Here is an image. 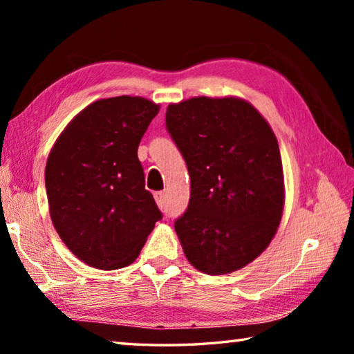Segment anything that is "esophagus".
Listing matches in <instances>:
<instances>
[{
    "instance_id": "1",
    "label": "esophagus",
    "mask_w": 354,
    "mask_h": 354,
    "mask_svg": "<svg viewBox=\"0 0 354 354\" xmlns=\"http://www.w3.org/2000/svg\"><path fill=\"white\" fill-rule=\"evenodd\" d=\"M154 200L158 203V206L162 209L165 206V192H156Z\"/></svg>"
}]
</instances>
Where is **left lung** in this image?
<instances>
[{"mask_svg":"<svg viewBox=\"0 0 354 354\" xmlns=\"http://www.w3.org/2000/svg\"><path fill=\"white\" fill-rule=\"evenodd\" d=\"M165 123L190 175L189 207L175 221L184 254L206 274L236 272L270 245L283 217L277 136L237 97L171 103Z\"/></svg>","mask_w":354,"mask_h":354,"instance_id":"obj_1","label":"left lung"}]
</instances>
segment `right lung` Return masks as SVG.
I'll use <instances>...</instances> for the list:
<instances>
[{
  "label": "right lung",
  "mask_w": 354,
  "mask_h": 354,
  "mask_svg": "<svg viewBox=\"0 0 354 354\" xmlns=\"http://www.w3.org/2000/svg\"><path fill=\"white\" fill-rule=\"evenodd\" d=\"M159 104L97 100L77 113L48 156L45 185L59 237L100 270L133 263L162 214L145 189L137 148Z\"/></svg>",
  "instance_id": "add662e5"
}]
</instances>
